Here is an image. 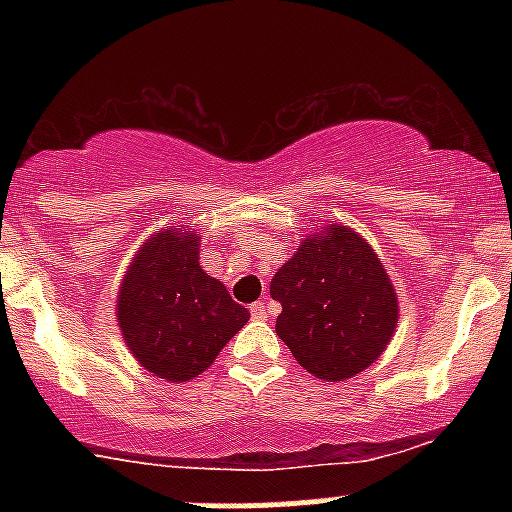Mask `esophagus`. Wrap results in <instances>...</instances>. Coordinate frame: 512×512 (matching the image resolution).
<instances>
[{
  "mask_svg": "<svg viewBox=\"0 0 512 512\" xmlns=\"http://www.w3.org/2000/svg\"><path fill=\"white\" fill-rule=\"evenodd\" d=\"M250 313L252 317H257V320H264V317H269V308L262 301H257L250 305Z\"/></svg>",
  "mask_w": 512,
  "mask_h": 512,
  "instance_id": "1",
  "label": "esophagus"
}]
</instances>
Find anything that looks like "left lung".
<instances>
[{
    "label": "left lung",
    "mask_w": 512,
    "mask_h": 512,
    "mask_svg": "<svg viewBox=\"0 0 512 512\" xmlns=\"http://www.w3.org/2000/svg\"><path fill=\"white\" fill-rule=\"evenodd\" d=\"M276 334L315 378L337 383L366 370L395 334L397 293L383 262L351 228L308 236L274 274Z\"/></svg>",
    "instance_id": "obj_1"
}]
</instances>
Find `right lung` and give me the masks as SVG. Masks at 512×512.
I'll return each instance as SVG.
<instances>
[{
  "label": "right lung",
  "mask_w": 512,
  "mask_h": 512,
  "mask_svg": "<svg viewBox=\"0 0 512 512\" xmlns=\"http://www.w3.org/2000/svg\"><path fill=\"white\" fill-rule=\"evenodd\" d=\"M219 279L199 267L195 231L163 228L134 255L117 293V325L149 373L187 383L248 322Z\"/></svg>",
  "instance_id": "obj_1"
}]
</instances>
